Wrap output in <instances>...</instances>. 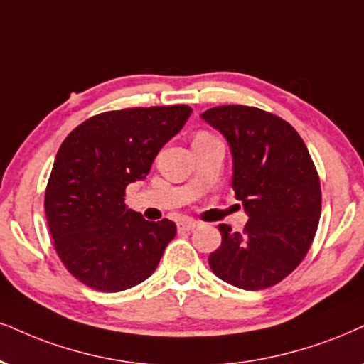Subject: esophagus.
Returning <instances> with one entry per match:
<instances>
[{
  "mask_svg": "<svg viewBox=\"0 0 364 364\" xmlns=\"http://www.w3.org/2000/svg\"><path fill=\"white\" fill-rule=\"evenodd\" d=\"M197 226H199V223L194 221V219H189V218L182 219V221L177 224L178 231H192V230H196Z\"/></svg>",
  "mask_w": 364,
  "mask_h": 364,
  "instance_id": "1",
  "label": "esophagus"
}]
</instances>
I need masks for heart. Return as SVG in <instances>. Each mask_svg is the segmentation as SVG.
Wrapping results in <instances>:
<instances>
[{"mask_svg":"<svg viewBox=\"0 0 364 364\" xmlns=\"http://www.w3.org/2000/svg\"><path fill=\"white\" fill-rule=\"evenodd\" d=\"M196 136H209V133H204V132H200V133H197Z\"/></svg>","mask_w":364,"mask_h":364,"instance_id":"b5f03b06","label":"heart"}]
</instances>
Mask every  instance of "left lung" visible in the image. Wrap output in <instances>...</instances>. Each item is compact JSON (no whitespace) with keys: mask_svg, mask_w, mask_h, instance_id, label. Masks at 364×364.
I'll return each instance as SVG.
<instances>
[{"mask_svg":"<svg viewBox=\"0 0 364 364\" xmlns=\"http://www.w3.org/2000/svg\"><path fill=\"white\" fill-rule=\"evenodd\" d=\"M203 119L231 146L232 191L248 213L243 232L219 224L209 255L214 275L245 290L289 277L306 258L321 218V181L306 143L280 116L253 106H218Z\"/></svg>","mask_w":364,"mask_h":364,"instance_id":"1","label":"left lung"}]
</instances>
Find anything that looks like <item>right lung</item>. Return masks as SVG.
I'll list each match as a JSON object with an SVG mask.
<instances>
[{
  "label": "right lung",
  "mask_w": 364,
  "mask_h": 364,
  "mask_svg": "<svg viewBox=\"0 0 364 364\" xmlns=\"http://www.w3.org/2000/svg\"><path fill=\"white\" fill-rule=\"evenodd\" d=\"M191 113L186 105L106 111L62 141L45 189V216L58 258L84 285L121 291L155 272L177 226L128 209L127 186L146 177Z\"/></svg>",
  "instance_id": "1"
}]
</instances>
